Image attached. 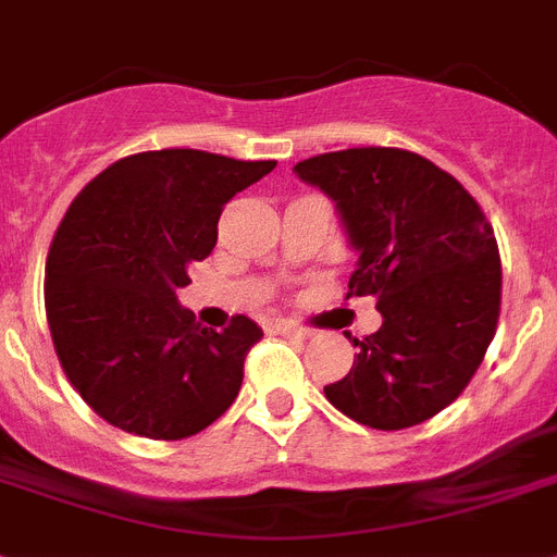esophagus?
I'll use <instances>...</instances> for the list:
<instances>
[{
    "label": "esophagus",
    "instance_id": "esophagus-1",
    "mask_svg": "<svg viewBox=\"0 0 557 557\" xmlns=\"http://www.w3.org/2000/svg\"><path fill=\"white\" fill-rule=\"evenodd\" d=\"M277 331L283 336H292V339H308V331L302 325H297V322H277Z\"/></svg>",
    "mask_w": 557,
    "mask_h": 557
}]
</instances>
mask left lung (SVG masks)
<instances>
[{
  "mask_svg": "<svg viewBox=\"0 0 557 557\" xmlns=\"http://www.w3.org/2000/svg\"><path fill=\"white\" fill-rule=\"evenodd\" d=\"M343 214L359 265L345 297H373L382 329L354 339V368L325 385L373 430L428 422L461 396L502 314L493 226L465 186L419 152L354 147L294 166Z\"/></svg>",
  "mask_w": 557,
  "mask_h": 557,
  "instance_id": "1",
  "label": "left lung"
}]
</instances>
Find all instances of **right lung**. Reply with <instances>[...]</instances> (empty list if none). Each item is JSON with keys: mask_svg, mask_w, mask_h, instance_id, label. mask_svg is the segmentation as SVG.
Returning a JSON list of instances; mask_svg holds the SVG:
<instances>
[{"mask_svg": "<svg viewBox=\"0 0 557 557\" xmlns=\"http://www.w3.org/2000/svg\"><path fill=\"white\" fill-rule=\"evenodd\" d=\"M277 161L152 149L107 166L64 212L45 311L64 376L112 428L175 442L221 419L263 336L249 317L203 329L175 292L212 255L228 200Z\"/></svg>", "mask_w": 557, "mask_h": 557, "instance_id": "right-lung-1", "label": "right lung"}]
</instances>
